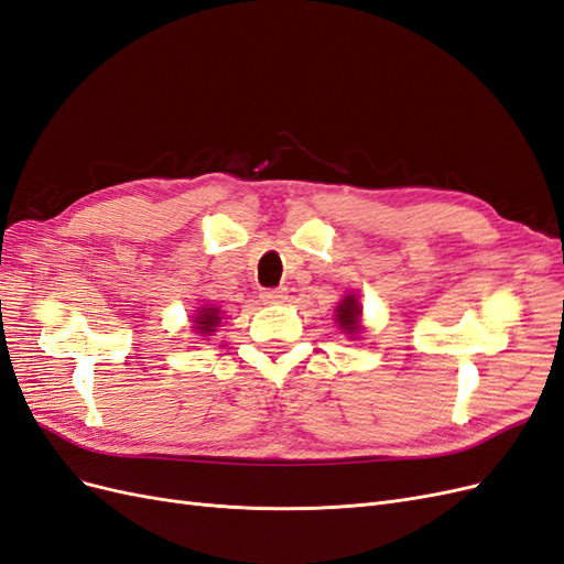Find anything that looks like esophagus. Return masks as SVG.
I'll return each mask as SVG.
<instances>
[{
  "mask_svg": "<svg viewBox=\"0 0 564 564\" xmlns=\"http://www.w3.org/2000/svg\"><path fill=\"white\" fill-rule=\"evenodd\" d=\"M286 299V289L280 286V289H263L261 292V301L263 303H282Z\"/></svg>",
  "mask_w": 564,
  "mask_h": 564,
  "instance_id": "obj_1",
  "label": "esophagus"
}]
</instances>
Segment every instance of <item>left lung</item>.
Listing matches in <instances>:
<instances>
[{"label":"left lung","mask_w":564,"mask_h":564,"mask_svg":"<svg viewBox=\"0 0 564 564\" xmlns=\"http://www.w3.org/2000/svg\"><path fill=\"white\" fill-rule=\"evenodd\" d=\"M336 315V324L340 329H344L346 334H350V336H357L362 332V324H360V317H362V305H360V301H357V296L355 294H348L344 301H340L338 305H336V311H334Z\"/></svg>","instance_id":"obj_1"}]
</instances>
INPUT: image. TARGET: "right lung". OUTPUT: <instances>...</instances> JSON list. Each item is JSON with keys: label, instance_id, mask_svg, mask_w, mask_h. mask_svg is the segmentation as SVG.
Masks as SVG:
<instances>
[{"label": "right lung", "instance_id": "right-lung-1", "mask_svg": "<svg viewBox=\"0 0 564 564\" xmlns=\"http://www.w3.org/2000/svg\"><path fill=\"white\" fill-rule=\"evenodd\" d=\"M220 319H224V317H220V308H216V305H214V308H212V305H202V308L195 311L193 329L202 336H209L212 332H216Z\"/></svg>", "mask_w": 564, "mask_h": 564}]
</instances>
